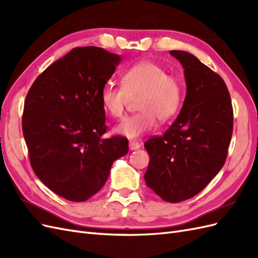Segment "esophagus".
I'll list each match as a JSON object with an SVG mask.
<instances>
[{
	"label": "esophagus",
	"instance_id": "1",
	"mask_svg": "<svg viewBox=\"0 0 258 258\" xmlns=\"http://www.w3.org/2000/svg\"><path fill=\"white\" fill-rule=\"evenodd\" d=\"M140 147H141V144H140V143L137 142V141H130V142H129V148H130L131 151L139 150Z\"/></svg>",
	"mask_w": 258,
	"mask_h": 258
}]
</instances>
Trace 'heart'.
Masks as SVG:
<instances>
[{"instance_id": "b5f03b06", "label": "heart", "mask_w": 258, "mask_h": 258, "mask_svg": "<svg viewBox=\"0 0 258 258\" xmlns=\"http://www.w3.org/2000/svg\"><path fill=\"white\" fill-rule=\"evenodd\" d=\"M139 96L140 111L122 119L115 132L128 139H138L151 131L157 122L168 121L177 114L183 101L182 84L178 77L154 61H140L121 75V86L106 84L100 101L106 114L122 117L131 98Z\"/></svg>"}]
</instances>
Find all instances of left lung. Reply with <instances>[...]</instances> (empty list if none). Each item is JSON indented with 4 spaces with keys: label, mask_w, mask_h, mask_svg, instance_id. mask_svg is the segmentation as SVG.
<instances>
[{
    "label": "left lung",
    "mask_w": 258,
    "mask_h": 258,
    "mask_svg": "<svg viewBox=\"0 0 258 258\" xmlns=\"http://www.w3.org/2000/svg\"><path fill=\"white\" fill-rule=\"evenodd\" d=\"M184 68L186 97L176 120L144 143L150 163L145 183L165 201L196 196L220 172L233 128L230 95L222 77L194 54L171 50Z\"/></svg>",
    "instance_id": "8db88e82"
}]
</instances>
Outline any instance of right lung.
Segmentation results:
<instances>
[{
	"label": "right lung",
	"mask_w": 258,
	"mask_h": 258,
	"mask_svg": "<svg viewBox=\"0 0 258 258\" xmlns=\"http://www.w3.org/2000/svg\"><path fill=\"white\" fill-rule=\"evenodd\" d=\"M120 57L96 46L73 48L37 76L26 97L22 132L31 167L50 190L88 200L128 153V140L106 132L101 90Z\"/></svg>",
	"instance_id": "add662e5"
}]
</instances>
